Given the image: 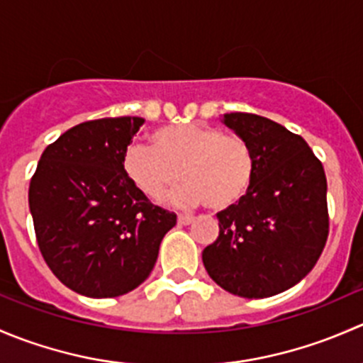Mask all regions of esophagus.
Returning <instances> with one entry per match:
<instances>
[{
	"label": "esophagus",
	"instance_id": "esophagus-1",
	"mask_svg": "<svg viewBox=\"0 0 363 363\" xmlns=\"http://www.w3.org/2000/svg\"><path fill=\"white\" fill-rule=\"evenodd\" d=\"M177 221L179 225H191V223L195 221V218H193V216H179Z\"/></svg>",
	"mask_w": 363,
	"mask_h": 363
}]
</instances>
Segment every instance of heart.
<instances>
[{"instance_id": "heart-1", "label": "heart", "mask_w": 363, "mask_h": 363, "mask_svg": "<svg viewBox=\"0 0 363 363\" xmlns=\"http://www.w3.org/2000/svg\"><path fill=\"white\" fill-rule=\"evenodd\" d=\"M151 145L133 144L123 152V170L147 199L160 202L179 181L186 182L175 202L200 205L219 212L233 207L250 193L256 160L239 135H225L202 123L158 128Z\"/></svg>"}]
</instances>
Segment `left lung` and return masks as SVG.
Masks as SVG:
<instances>
[{"mask_svg":"<svg viewBox=\"0 0 363 363\" xmlns=\"http://www.w3.org/2000/svg\"><path fill=\"white\" fill-rule=\"evenodd\" d=\"M223 123L246 138L256 160L246 196L218 212L219 237L202 252L223 290L267 298L313 270L328 237L327 177L300 135L256 116L232 112Z\"/></svg>","mask_w":363,"mask_h":363,"instance_id":"obj_1","label":"left lung"}]
</instances>
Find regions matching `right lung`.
Instances as JSON below:
<instances>
[{
    "label": "right lung",
    "mask_w": 363,
    "mask_h": 363,
    "mask_svg": "<svg viewBox=\"0 0 363 363\" xmlns=\"http://www.w3.org/2000/svg\"><path fill=\"white\" fill-rule=\"evenodd\" d=\"M142 117L80 123L47 145L29 184L36 242L54 276L91 298L140 286L177 216L152 205L123 170Z\"/></svg>",
    "instance_id": "right-lung-1"
}]
</instances>
